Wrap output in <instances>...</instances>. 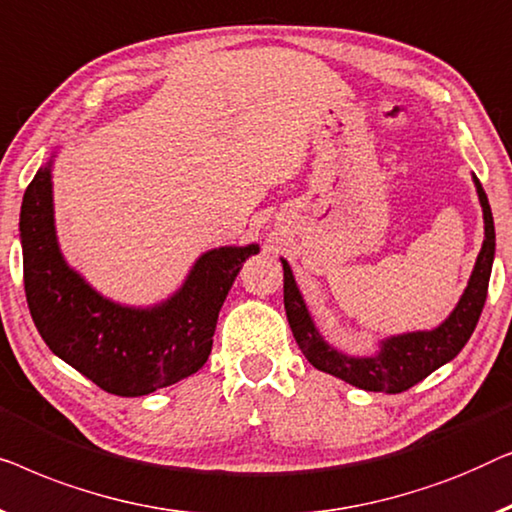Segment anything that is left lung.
<instances>
[{
	"label": "left lung",
	"instance_id": "left-lung-1",
	"mask_svg": "<svg viewBox=\"0 0 512 512\" xmlns=\"http://www.w3.org/2000/svg\"><path fill=\"white\" fill-rule=\"evenodd\" d=\"M475 187H478L482 215H485V241H482L469 287L464 290L457 308L434 331H417V334L387 338L376 357H345L322 341V336L313 327L311 315L306 311L304 299H301L297 285H294L290 264L283 259V297L287 322H290L292 334L297 338L301 352H304V357L315 369L331 373V376L341 378L355 387H362L366 392L399 394L410 390V387L427 378L429 373H434L438 366H443L452 357L459 355V350L464 348L475 325H478L482 306H485L496 246L492 208H489L487 194L482 190L478 178H475Z\"/></svg>",
	"mask_w": 512,
	"mask_h": 512
}]
</instances>
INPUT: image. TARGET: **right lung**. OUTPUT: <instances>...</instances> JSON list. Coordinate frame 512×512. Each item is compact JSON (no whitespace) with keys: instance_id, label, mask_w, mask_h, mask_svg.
I'll list each match as a JSON object with an SVG mask.
<instances>
[{"instance_id":"right-lung-1","label":"right lung","mask_w":512,"mask_h":512,"mask_svg":"<svg viewBox=\"0 0 512 512\" xmlns=\"http://www.w3.org/2000/svg\"><path fill=\"white\" fill-rule=\"evenodd\" d=\"M23 280L32 320L50 350L97 387L143 397L199 371L211 355L218 313L257 246L218 248L194 264L167 304L139 311L99 297L64 264L53 225L50 167L27 185L20 208Z\"/></svg>"}]
</instances>
